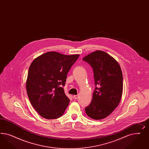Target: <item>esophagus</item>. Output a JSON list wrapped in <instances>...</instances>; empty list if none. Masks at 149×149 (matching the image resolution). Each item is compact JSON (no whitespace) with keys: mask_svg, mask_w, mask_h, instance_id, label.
I'll list each match as a JSON object with an SVG mask.
<instances>
[{"mask_svg":"<svg viewBox=\"0 0 149 149\" xmlns=\"http://www.w3.org/2000/svg\"><path fill=\"white\" fill-rule=\"evenodd\" d=\"M73 98L75 99H77L79 98V95H74L73 96Z\"/></svg>","mask_w":149,"mask_h":149,"instance_id":"34e87169","label":"esophagus"}]
</instances>
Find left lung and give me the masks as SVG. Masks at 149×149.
Returning <instances> with one entry per match:
<instances>
[{
	"label": "left lung",
	"mask_w": 149,
	"mask_h": 149,
	"mask_svg": "<svg viewBox=\"0 0 149 149\" xmlns=\"http://www.w3.org/2000/svg\"><path fill=\"white\" fill-rule=\"evenodd\" d=\"M82 60L93 69L95 85L92 101L85 108L86 114L95 120L103 119L120 102L123 91L121 69L113 57L102 51L93 52Z\"/></svg>",
	"instance_id": "left-lung-1"
}]
</instances>
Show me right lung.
<instances>
[{
  "label": "right lung",
  "mask_w": 149,
  "mask_h": 149,
  "mask_svg": "<svg viewBox=\"0 0 149 149\" xmlns=\"http://www.w3.org/2000/svg\"><path fill=\"white\" fill-rule=\"evenodd\" d=\"M79 57V54L65 55L52 51L41 54L32 62L26 90L31 103L41 116L56 119L63 115L70 100L62 87Z\"/></svg>",
  "instance_id": "1"
}]
</instances>
